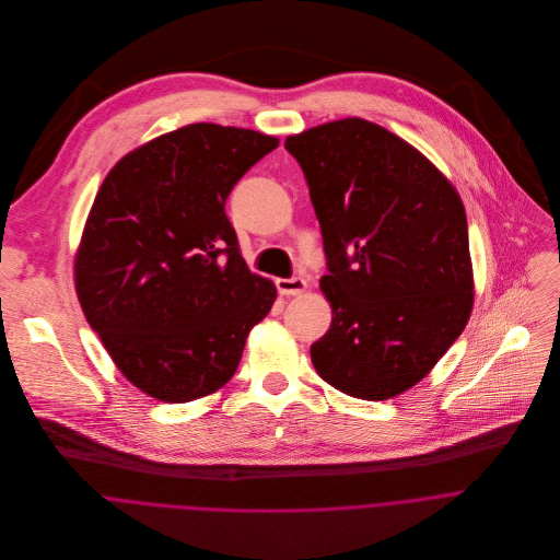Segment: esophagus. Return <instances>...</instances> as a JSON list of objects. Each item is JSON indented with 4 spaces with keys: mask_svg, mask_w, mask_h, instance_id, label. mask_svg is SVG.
I'll use <instances>...</instances> for the list:
<instances>
[{
    "mask_svg": "<svg viewBox=\"0 0 560 560\" xmlns=\"http://www.w3.org/2000/svg\"><path fill=\"white\" fill-rule=\"evenodd\" d=\"M276 287L282 295H300L306 291V280L304 278H280V280H276Z\"/></svg>",
    "mask_w": 560,
    "mask_h": 560,
    "instance_id": "1",
    "label": "esophagus"
}]
</instances>
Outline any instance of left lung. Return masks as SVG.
I'll return each mask as SVG.
<instances>
[{"label":"left lung","instance_id":"left-lung-1","mask_svg":"<svg viewBox=\"0 0 560 560\" xmlns=\"http://www.w3.org/2000/svg\"><path fill=\"white\" fill-rule=\"evenodd\" d=\"M319 220L331 325L311 347L329 386L384 400L418 384L472 311L468 220L442 172L388 129L345 118L291 136Z\"/></svg>","mask_w":560,"mask_h":560}]
</instances>
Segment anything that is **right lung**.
<instances>
[{
  "label": "right lung",
  "mask_w": 560,
  "mask_h": 560,
  "mask_svg": "<svg viewBox=\"0 0 560 560\" xmlns=\"http://www.w3.org/2000/svg\"><path fill=\"white\" fill-rule=\"evenodd\" d=\"M278 140L198 122L136 149L105 176L75 258L83 315L142 393L187 402L237 371L276 287L241 256L224 205Z\"/></svg>",
  "instance_id": "obj_1"
}]
</instances>
